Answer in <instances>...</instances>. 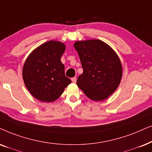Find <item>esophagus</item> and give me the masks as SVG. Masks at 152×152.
Instances as JSON below:
<instances>
[{"instance_id":"1","label":"esophagus","mask_w":152,"mask_h":152,"mask_svg":"<svg viewBox=\"0 0 152 152\" xmlns=\"http://www.w3.org/2000/svg\"><path fill=\"white\" fill-rule=\"evenodd\" d=\"M71 80H72V82H73V83H75L76 81H77V78L75 77H72V78L71 79Z\"/></svg>"}]
</instances>
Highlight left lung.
Listing matches in <instances>:
<instances>
[{"mask_svg":"<svg viewBox=\"0 0 152 152\" xmlns=\"http://www.w3.org/2000/svg\"><path fill=\"white\" fill-rule=\"evenodd\" d=\"M74 47L83 68L77 85L94 101L107 99L121 80L122 66L117 53L100 40L77 41Z\"/></svg>","mask_w":152,"mask_h":152,"instance_id":"left-lung-1","label":"left lung"}]
</instances>
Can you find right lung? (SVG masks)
Masks as SVG:
<instances>
[{
  "instance_id": "add662e5",
  "label": "right lung",
  "mask_w": 152,
  "mask_h": 152,
  "mask_svg": "<svg viewBox=\"0 0 152 152\" xmlns=\"http://www.w3.org/2000/svg\"><path fill=\"white\" fill-rule=\"evenodd\" d=\"M64 43L50 40L29 54L23 67V80L33 97L42 102H53L61 96L71 80L65 75L61 57Z\"/></svg>"
}]
</instances>
